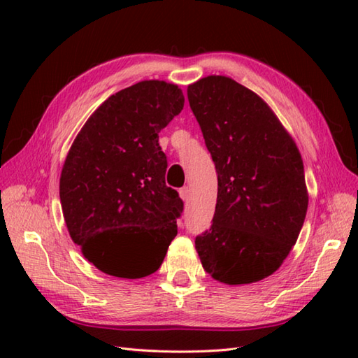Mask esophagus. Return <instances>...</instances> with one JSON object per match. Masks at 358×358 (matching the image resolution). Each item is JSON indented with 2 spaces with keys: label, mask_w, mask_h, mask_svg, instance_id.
Instances as JSON below:
<instances>
[{
  "label": "esophagus",
  "mask_w": 358,
  "mask_h": 358,
  "mask_svg": "<svg viewBox=\"0 0 358 358\" xmlns=\"http://www.w3.org/2000/svg\"><path fill=\"white\" fill-rule=\"evenodd\" d=\"M178 194H180L181 200H183V201H187L189 196H191V191H189V187H181L180 191H178Z\"/></svg>",
  "instance_id": "obj_1"
}]
</instances>
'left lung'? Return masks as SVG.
<instances>
[{
    "label": "left lung",
    "instance_id": "8db88e82",
    "mask_svg": "<svg viewBox=\"0 0 358 358\" xmlns=\"http://www.w3.org/2000/svg\"><path fill=\"white\" fill-rule=\"evenodd\" d=\"M187 98L218 177L212 226L195 249L212 278L255 283L280 268L305 223L299 148L268 103L229 77H204Z\"/></svg>",
    "mask_w": 358,
    "mask_h": 358
}]
</instances>
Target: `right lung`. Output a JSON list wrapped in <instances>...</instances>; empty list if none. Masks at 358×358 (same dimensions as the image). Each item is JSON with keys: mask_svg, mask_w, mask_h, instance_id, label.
<instances>
[{"mask_svg": "<svg viewBox=\"0 0 358 358\" xmlns=\"http://www.w3.org/2000/svg\"><path fill=\"white\" fill-rule=\"evenodd\" d=\"M185 106L172 83L146 80L110 95L81 127L59 177L64 222L95 268L141 278L162 266L183 212L166 186L158 134Z\"/></svg>", "mask_w": 358, "mask_h": 358, "instance_id": "add662e5", "label": "right lung"}]
</instances>
